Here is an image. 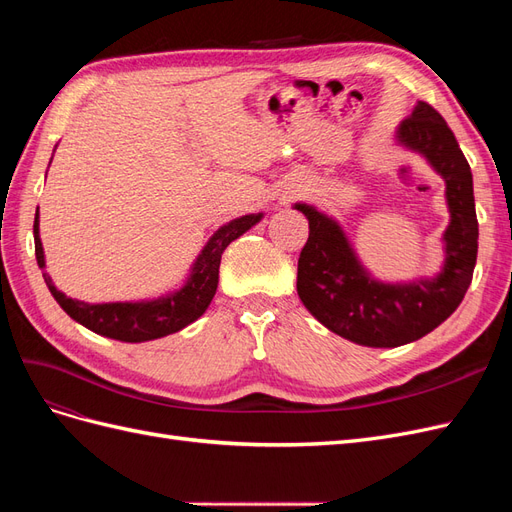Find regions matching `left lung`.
Here are the masks:
<instances>
[{
    "instance_id": "left-lung-1",
    "label": "left lung",
    "mask_w": 512,
    "mask_h": 512,
    "mask_svg": "<svg viewBox=\"0 0 512 512\" xmlns=\"http://www.w3.org/2000/svg\"><path fill=\"white\" fill-rule=\"evenodd\" d=\"M395 143L421 156L446 185L448 226L436 275L408 282L378 280L333 215L309 203L292 205L309 222L297 271L299 299L329 331L369 348L404 346L442 324L466 297L478 252L470 164L442 115L416 102L412 115L397 126Z\"/></svg>"
}]
</instances>
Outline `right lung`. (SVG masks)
<instances>
[{"instance_id": "right-lung-1", "label": "right lung", "mask_w": 512, "mask_h": 512, "mask_svg": "<svg viewBox=\"0 0 512 512\" xmlns=\"http://www.w3.org/2000/svg\"><path fill=\"white\" fill-rule=\"evenodd\" d=\"M57 147V145H55ZM53 160V158H51ZM265 213H247L220 226L209 237L203 250L192 262V267L185 275L181 286L168 290L160 297L141 299V301H113V303H85L79 299L66 297L64 292L57 290L51 275L44 271V247L40 239V213L36 211L34 220V241H36V260L42 269V277L49 286L55 301L64 312L83 324L85 329L94 331L102 337L117 339V342L141 344L160 339L170 333H177L198 320L207 312L220 282V260L226 247L245 235L247 230L254 228Z\"/></svg>"}]
</instances>
